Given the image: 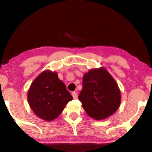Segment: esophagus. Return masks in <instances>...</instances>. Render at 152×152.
I'll return each mask as SVG.
<instances>
[{
	"instance_id": "1",
	"label": "esophagus",
	"mask_w": 152,
	"mask_h": 152,
	"mask_svg": "<svg viewBox=\"0 0 152 152\" xmlns=\"http://www.w3.org/2000/svg\"><path fill=\"white\" fill-rule=\"evenodd\" d=\"M72 96L74 98V99H76L77 98H78V94H77L76 92H72Z\"/></svg>"
}]
</instances>
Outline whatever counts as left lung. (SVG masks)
<instances>
[{
    "mask_svg": "<svg viewBox=\"0 0 152 152\" xmlns=\"http://www.w3.org/2000/svg\"><path fill=\"white\" fill-rule=\"evenodd\" d=\"M79 100L87 114L96 120L108 118L118 109L121 92L117 83L104 67L84 74Z\"/></svg>",
    "mask_w": 152,
    "mask_h": 152,
    "instance_id": "1",
    "label": "left lung"
}]
</instances>
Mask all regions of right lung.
Wrapping results in <instances>:
<instances>
[{
  "instance_id": "obj_1",
  "label": "right lung",
  "mask_w": 152,
  "mask_h": 152,
  "mask_svg": "<svg viewBox=\"0 0 152 152\" xmlns=\"http://www.w3.org/2000/svg\"><path fill=\"white\" fill-rule=\"evenodd\" d=\"M27 99L38 117L51 121L57 118L73 98L56 72L45 70L31 84Z\"/></svg>"
}]
</instances>
